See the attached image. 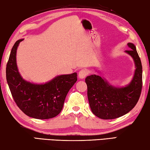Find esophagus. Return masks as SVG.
Segmentation results:
<instances>
[{
	"label": "esophagus",
	"mask_w": 150,
	"mask_h": 150,
	"mask_svg": "<svg viewBox=\"0 0 150 150\" xmlns=\"http://www.w3.org/2000/svg\"><path fill=\"white\" fill-rule=\"evenodd\" d=\"M88 70L85 69H83L80 70L79 72V77L81 79H83L85 78L86 76L88 75Z\"/></svg>",
	"instance_id": "obj_1"
}]
</instances>
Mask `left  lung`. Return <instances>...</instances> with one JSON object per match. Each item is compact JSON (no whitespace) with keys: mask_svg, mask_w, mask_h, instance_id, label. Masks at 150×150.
<instances>
[{"mask_svg":"<svg viewBox=\"0 0 150 150\" xmlns=\"http://www.w3.org/2000/svg\"><path fill=\"white\" fill-rule=\"evenodd\" d=\"M130 48L126 52L133 57L136 71L128 86L116 88L100 76L91 75L85 79L87 96L93 113L101 119H114L126 115L138 103L142 88V66L135 45L128 43Z\"/></svg>","mask_w":150,"mask_h":150,"instance_id":"8db88e82","label":"left lung"}]
</instances>
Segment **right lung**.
Returning a JSON list of instances; mask_svg holds the SVG:
<instances>
[{"mask_svg": "<svg viewBox=\"0 0 150 150\" xmlns=\"http://www.w3.org/2000/svg\"><path fill=\"white\" fill-rule=\"evenodd\" d=\"M19 40L12 48L6 65V80L14 102L30 117L49 119L59 115L68 92L77 80V74L57 76L45 84L35 85L24 81L18 71L16 60Z\"/></svg>", "mask_w": 150, "mask_h": 150, "instance_id": "1", "label": "right lung"}]
</instances>
